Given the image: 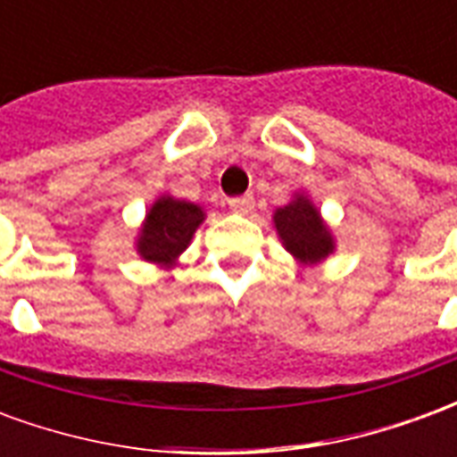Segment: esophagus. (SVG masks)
Returning <instances> with one entry per match:
<instances>
[{"label": "esophagus", "instance_id": "34e87169", "mask_svg": "<svg viewBox=\"0 0 457 457\" xmlns=\"http://www.w3.org/2000/svg\"><path fill=\"white\" fill-rule=\"evenodd\" d=\"M229 208L235 210V212H249V210L254 208V198L252 195H239V198L229 200Z\"/></svg>", "mask_w": 457, "mask_h": 457}]
</instances>
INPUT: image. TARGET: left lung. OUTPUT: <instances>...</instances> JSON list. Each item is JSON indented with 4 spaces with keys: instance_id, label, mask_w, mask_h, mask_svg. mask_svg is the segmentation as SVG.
<instances>
[{
    "instance_id": "obj_1",
    "label": "left lung",
    "mask_w": 457,
    "mask_h": 457,
    "mask_svg": "<svg viewBox=\"0 0 457 457\" xmlns=\"http://www.w3.org/2000/svg\"><path fill=\"white\" fill-rule=\"evenodd\" d=\"M274 228L284 249L301 267H316L336 252L333 229L306 193H294L287 205L277 208Z\"/></svg>"
}]
</instances>
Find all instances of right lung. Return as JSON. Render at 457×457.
I'll return each mask as SVG.
<instances>
[{
	"mask_svg": "<svg viewBox=\"0 0 457 457\" xmlns=\"http://www.w3.org/2000/svg\"><path fill=\"white\" fill-rule=\"evenodd\" d=\"M203 220L205 210L198 203L159 195L151 203L146 218L141 222L137 235V254L156 267H179V257L188 249Z\"/></svg>",
	"mask_w": 457,
	"mask_h": 457,
	"instance_id": "right-lung-1",
	"label": "right lung"
}]
</instances>
